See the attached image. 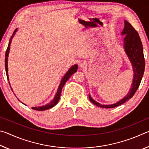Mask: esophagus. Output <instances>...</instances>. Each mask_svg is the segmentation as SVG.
<instances>
[{
	"mask_svg": "<svg viewBox=\"0 0 149 149\" xmlns=\"http://www.w3.org/2000/svg\"><path fill=\"white\" fill-rule=\"evenodd\" d=\"M87 65V63L85 61H81L79 63V67L81 68H84Z\"/></svg>",
	"mask_w": 149,
	"mask_h": 149,
	"instance_id": "1",
	"label": "esophagus"
}]
</instances>
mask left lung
<instances>
[{
  "label": "left lung",
  "mask_w": 149,
  "mask_h": 149,
  "mask_svg": "<svg viewBox=\"0 0 149 149\" xmlns=\"http://www.w3.org/2000/svg\"><path fill=\"white\" fill-rule=\"evenodd\" d=\"M124 28L121 34L122 35H125V37L123 39V49L132 66L133 72L132 84L129 92L126 96L114 104H101L100 103L95 101L89 95V99L91 102L100 108H114L129 100L137 91L144 74L145 62L143 45L140 37L137 31H135L132 25L126 20L124 21Z\"/></svg>",
  "instance_id": "left-lung-1"
}]
</instances>
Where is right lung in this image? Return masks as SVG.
Wrapping results in <instances>:
<instances>
[{
    "mask_svg": "<svg viewBox=\"0 0 149 149\" xmlns=\"http://www.w3.org/2000/svg\"><path fill=\"white\" fill-rule=\"evenodd\" d=\"M17 29H16V30H15V31H14L13 34H12L10 39L8 46V48H7V50L6 51V54H5V69H6L7 79H8V81H9V77H8V58L10 49V45H11V42H12V39H13V37H14L15 34H16V32L17 31ZM77 68H78L77 64H74V65H73L71 68H70L68 70V71L65 73V75L62 78L61 81H60V85L58 86V88L57 92L56 93V95H55V96H54L53 100H51V101H50V102H49L48 104H45V105L41 106V107H32V109L35 110L42 111V110H48V109H50V108H51L53 107H54V106L56 105L59 101L60 95H61V91H62V87H64V85H65V82H66L68 80L69 78L72 76V75H73L74 74V73L77 72ZM9 84H10V82H9ZM11 89H12V88H11ZM23 104H24V103H23Z\"/></svg>",
    "mask_w": 149,
    "mask_h": 149,
    "instance_id": "obj_1",
    "label": "right lung"
}]
</instances>
